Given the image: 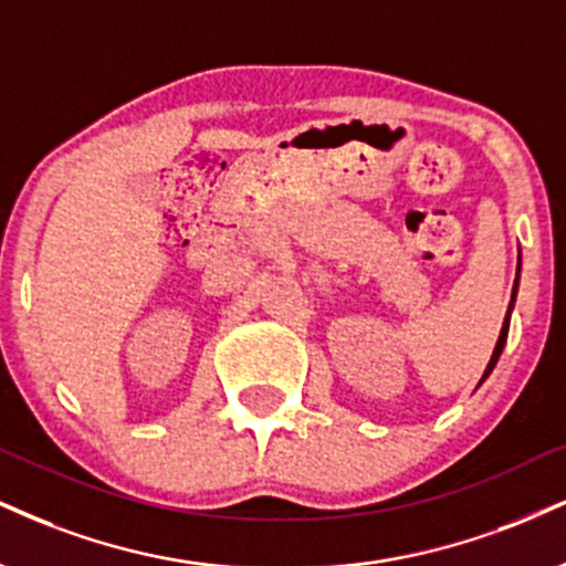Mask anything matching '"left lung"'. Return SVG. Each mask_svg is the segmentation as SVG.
I'll return each instance as SVG.
<instances>
[{"label": "left lung", "instance_id": "left-lung-1", "mask_svg": "<svg viewBox=\"0 0 566 566\" xmlns=\"http://www.w3.org/2000/svg\"><path fill=\"white\" fill-rule=\"evenodd\" d=\"M516 282H520V276H516ZM516 282H514V295H516ZM512 308H514V301L509 303V313H506V318H503V329H501V337H499V343H495V350H493V356H490V364H488L485 374H482V379H488V374L495 369V364H499V358H501V350H503V345H506V337H509V316H512Z\"/></svg>", "mask_w": 566, "mask_h": 566}]
</instances>
